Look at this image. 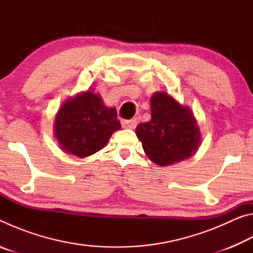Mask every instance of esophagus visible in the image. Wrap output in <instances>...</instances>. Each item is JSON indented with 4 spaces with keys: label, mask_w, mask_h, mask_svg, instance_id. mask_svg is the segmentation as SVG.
Here are the masks:
<instances>
[{
    "label": "esophagus",
    "mask_w": 253,
    "mask_h": 253,
    "mask_svg": "<svg viewBox=\"0 0 253 253\" xmlns=\"http://www.w3.org/2000/svg\"><path fill=\"white\" fill-rule=\"evenodd\" d=\"M122 126L124 128H128V129H134V128L137 126V119L132 118V119H128V121H123Z\"/></svg>",
    "instance_id": "34e87169"
}]
</instances>
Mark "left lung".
Here are the masks:
<instances>
[{"mask_svg":"<svg viewBox=\"0 0 253 253\" xmlns=\"http://www.w3.org/2000/svg\"><path fill=\"white\" fill-rule=\"evenodd\" d=\"M151 121L140 123L136 135L156 165L168 166L191 157L201 144V132L191 109L168 92L151 98Z\"/></svg>","mask_w":253,"mask_h":253,"instance_id":"8db88e82","label":"left lung"}]
</instances>
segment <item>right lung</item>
Returning a JSON list of instances; mask_svg holds the SVG:
<instances>
[{
  "instance_id": "1",
  "label": "right lung",
  "mask_w": 253,
  "mask_h": 253,
  "mask_svg": "<svg viewBox=\"0 0 253 253\" xmlns=\"http://www.w3.org/2000/svg\"><path fill=\"white\" fill-rule=\"evenodd\" d=\"M119 129L116 108L106 107L100 95L90 90L63 102L54 119L60 148L80 158L104 148L113 132Z\"/></svg>"
}]
</instances>
